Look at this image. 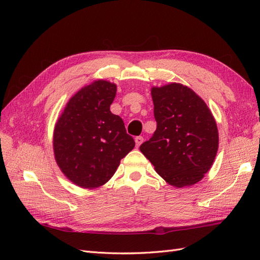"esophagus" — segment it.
Wrapping results in <instances>:
<instances>
[{
  "label": "esophagus",
  "mask_w": 260,
  "mask_h": 260,
  "mask_svg": "<svg viewBox=\"0 0 260 260\" xmlns=\"http://www.w3.org/2000/svg\"><path fill=\"white\" fill-rule=\"evenodd\" d=\"M135 141H136V144H137V146H140L141 144L143 143L144 139H143V137H137V138L135 139Z\"/></svg>",
  "instance_id": "esophagus-1"
}]
</instances>
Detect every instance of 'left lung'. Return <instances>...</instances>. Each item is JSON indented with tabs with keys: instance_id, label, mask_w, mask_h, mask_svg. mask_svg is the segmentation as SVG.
<instances>
[{
	"instance_id": "left-lung-1",
	"label": "left lung",
	"mask_w": 260,
	"mask_h": 260,
	"mask_svg": "<svg viewBox=\"0 0 260 260\" xmlns=\"http://www.w3.org/2000/svg\"><path fill=\"white\" fill-rule=\"evenodd\" d=\"M151 93L157 128L140 146L141 152L170 185L198 183L218 151L214 116L198 94L181 83L154 86Z\"/></svg>"
}]
</instances>
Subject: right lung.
Masks as SVG:
<instances>
[{
  "mask_svg": "<svg viewBox=\"0 0 260 260\" xmlns=\"http://www.w3.org/2000/svg\"><path fill=\"white\" fill-rule=\"evenodd\" d=\"M117 86L96 80L69 100L55 124V160L72 182L85 188L105 184L136 143L109 107Z\"/></svg>",
  "mask_w": 260,
  "mask_h": 260,
  "instance_id": "1",
  "label": "right lung"
}]
</instances>
